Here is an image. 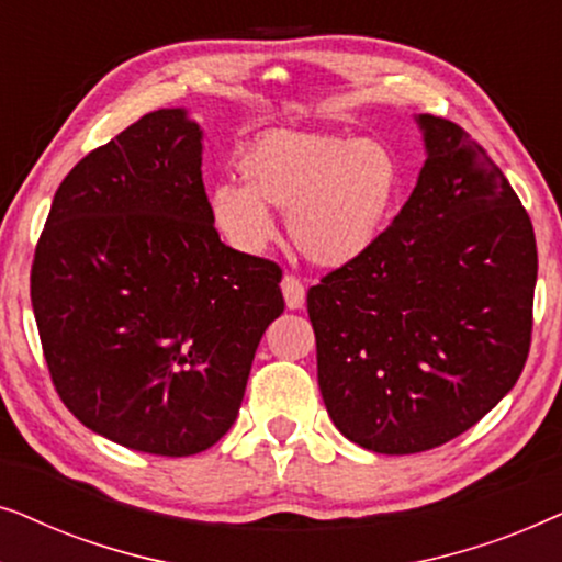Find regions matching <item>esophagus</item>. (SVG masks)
I'll use <instances>...</instances> for the list:
<instances>
[{
    "label": "esophagus",
    "mask_w": 562,
    "mask_h": 562,
    "mask_svg": "<svg viewBox=\"0 0 562 562\" xmlns=\"http://www.w3.org/2000/svg\"><path fill=\"white\" fill-rule=\"evenodd\" d=\"M281 291H283V299H286L289 310H302L306 302V289H304V283L296 279V276H291V273L283 276Z\"/></svg>",
    "instance_id": "34e87169"
}]
</instances>
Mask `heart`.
I'll return each instance as SVG.
<instances>
[{
    "label": "heart",
    "mask_w": 562,
    "mask_h": 562,
    "mask_svg": "<svg viewBox=\"0 0 562 562\" xmlns=\"http://www.w3.org/2000/svg\"><path fill=\"white\" fill-rule=\"evenodd\" d=\"M243 183H217L210 214L222 237L260 252L276 235L268 206L289 214V235L312 263L342 268L386 235L404 168L386 143L322 133H266L237 160Z\"/></svg>",
    "instance_id": "1"
}]
</instances>
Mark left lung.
Listing matches in <instances>:
<instances>
[{
	"label": "left lung",
	"instance_id": "8db88e82",
	"mask_svg": "<svg viewBox=\"0 0 562 562\" xmlns=\"http://www.w3.org/2000/svg\"><path fill=\"white\" fill-rule=\"evenodd\" d=\"M427 160L381 243L306 294L335 427L383 456L432 450L517 383L532 337L537 245L488 153L419 114Z\"/></svg>",
	"mask_w": 562,
	"mask_h": 562
}]
</instances>
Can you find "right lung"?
Here are the masks:
<instances>
[{"mask_svg": "<svg viewBox=\"0 0 562 562\" xmlns=\"http://www.w3.org/2000/svg\"><path fill=\"white\" fill-rule=\"evenodd\" d=\"M202 127L145 114L71 168L30 299L53 386L91 432L150 456L212 448L240 412L281 268L220 240Z\"/></svg>", "mask_w": 562, "mask_h": 562, "instance_id": "add662e5", "label": "right lung"}]
</instances>
